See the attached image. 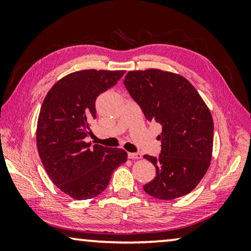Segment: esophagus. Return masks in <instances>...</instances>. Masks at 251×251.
I'll return each instance as SVG.
<instances>
[{"instance_id":"esophagus-1","label":"esophagus","mask_w":251,"mask_h":251,"mask_svg":"<svg viewBox=\"0 0 251 251\" xmlns=\"http://www.w3.org/2000/svg\"><path fill=\"white\" fill-rule=\"evenodd\" d=\"M128 158L129 159H141L142 154H139V152H128Z\"/></svg>"}]
</instances>
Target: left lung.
<instances>
[{"instance_id": "8db88e82", "label": "left lung", "mask_w": 251, "mask_h": 251, "mask_svg": "<svg viewBox=\"0 0 251 251\" xmlns=\"http://www.w3.org/2000/svg\"><path fill=\"white\" fill-rule=\"evenodd\" d=\"M124 85L146 120L163 127L157 137L159 156L144 155L156 168V177L144 190L161 201L189 194L210 165L214 122L209 108L188 80L171 72L130 71Z\"/></svg>"}]
</instances>
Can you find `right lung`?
I'll use <instances>...</instances> for the list:
<instances>
[{"mask_svg": "<svg viewBox=\"0 0 251 251\" xmlns=\"http://www.w3.org/2000/svg\"><path fill=\"white\" fill-rule=\"evenodd\" d=\"M125 71L84 70L64 76L45 96L37 120L42 164L58 189L85 201L104 192L113 172L127 160L121 148L91 146L85 138L96 118L95 101Z\"/></svg>", "mask_w": 251, "mask_h": 251, "instance_id": "right-lung-1", "label": "right lung"}]
</instances>
